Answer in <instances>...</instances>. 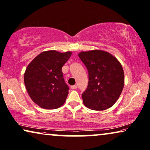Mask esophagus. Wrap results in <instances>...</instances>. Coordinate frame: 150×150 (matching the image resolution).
Here are the masks:
<instances>
[{
    "label": "esophagus",
    "instance_id": "obj_1",
    "mask_svg": "<svg viewBox=\"0 0 150 150\" xmlns=\"http://www.w3.org/2000/svg\"><path fill=\"white\" fill-rule=\"evenodd\" d=\"M77 87H78L77 85H72V86H71V89H76Z\"/></svg>",
    "mask_w": 150,
    "mask_h": 150
}]
</instances>
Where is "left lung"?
Segmentation results:
<instances>
[{"instance_id":"1","label":"left lung","mask_w":150,"mask_h":150,"mask_svg":"<svg viewBox=\"0 0 150 150\" xmlns=\"http://www.w3.org/2000/svg\"><path fill=\"white\" fill-rule=\"evenodd\" d=\"M80 59L88 73V83L82 98L93 110L108 109L116 103L124 87L122 67L111 54L101 50L81 52Z\"/></svg>"}]
</instances>
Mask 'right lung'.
<instances>
[{
	"label": "right lung",
	"instance_id": "1",
	"mask_svg": "<svg viewBox=\"0 0 150 150\" xmlns=\"http://www.w3.org/2000/svg\"><path fill=\"white\" fill-rule=\"evenodd\" d=\"M71 55L70 51H45L28 66L24 74L25 88L32 100L40 108L57 109L66 101L69 86L62 69Z\"/></svg>",
	"mask_w": 150,
	"mask_h": 150
}]
</instances>
